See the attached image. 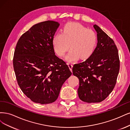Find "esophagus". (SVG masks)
I'll use <instances>...</instances> for the list:
<instances>
[{"mask_svg":"<svg viewBox=\"0 0 130 130\" xmlns=\"http://www.w3.org/2000/svg\"><path fill=\"white\" fill-rule=\"evenodd\" d=\"M67 64H68V66H69V68L70 71H72V67H73V64H71V63H68Z\"/></svg>","mask_w":130,"mask_h":130,"instance_id":"obj_1","label":"esophagus"}]
</instances>
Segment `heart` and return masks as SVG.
<instances>
[{
  "label": "heart",
  "mask_w": 130,
  "mask_h": 130,
  "mask_svg": "<svg viewBox=\"0 0 130 130\" xmlns=\"http://www.w3.org/2000/svg\"><path fill=\"white\" fill-rule=\"evenodd\" d=\"M97 42V36L91 29L78 23H69L62 28V33L54 36L53 43L55 51L63 57L69 48L66 57L68 61H74L79 58L84 59L93 53Z\"/></svg>",
  "instance_id": "b5f03b06"
}]
</instances>
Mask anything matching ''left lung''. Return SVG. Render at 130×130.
<instances>
[{"mask_svg": "<svg viewBox=\"0 0 130 130\" xmlns=\"http://www.w3.org/2000/svg\"><path fill=\"white\" fill-rule=\"evenodd\" d=\"M93 27L97 33V47L87 59L72 68L79 80V97L88 103L101 102L108 97L115 86L120 67L114 41L97 25Z\"/></svg>", "mask_w": 130, "mask_h": 130, "instance_id": "1", "label": "left lung"}]
</instances>
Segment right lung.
Listing matches in <instances>:
<instances>
[{
  "label": "right lung",
  "instance_id": "obj_1",
  "mask_svg": "<svg viewBox=\"0 0 130 130\" xmlns=\"http://www.w3.org/2000/svg\"><path fill=\"white\" fill-rule=\"evenodd\" d=\"M59 26L47 20L34 25L20 37L13 60L18 85L32 102H55L62 85L72 73L54 53L53 39Z\"/></svg>",
  "mask_w": 130,
  "mask_h": 130
}]
</instances>
